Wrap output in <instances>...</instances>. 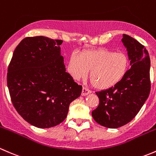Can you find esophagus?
<instances>
[{"mask_svg":"<svg viewBox=\"0 0 156 156\" xmlns=\"http://www.w3.org/2000/svg\"><path fill=\"white\" fill-rule=\"evenodd\" d=\"M89 93H91V91L89 89H88L87 88L83 87V89H82V94L81 95L83 96H86V95H89Z\"/></svg>","mask_w":156,"mask_h":156,"instance_id":"1","label":"esophagus"}]
</instances>
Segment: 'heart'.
<instances>
[{"instance_id": "1", "label": "heart", "mask_w": 156, "mask_h": 156, "mask_svg": "<svg viewBox=\"0 0 156 156\" xmlns=\"http://www.w3.org/2000/svg\"><path fill=\"white\" fill-rule=\"evenodd\" d=\"M130 61L124 52L108 49L86 51L81 58L76 54L70 56L69 70L74 80L89 77L96 89H107L119 83L129 70Z\"/></svg>"}]
</instances>
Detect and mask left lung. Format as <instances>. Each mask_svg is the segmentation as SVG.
I'll use <instances>...</instances> for the list:
<instances>
[{
    "label": "left lung",
    "mask_w": 156,
    "mask_h": 156,
    "mask_svg": "<svg viewBox=\"0 0 156 156\" xmlns=\"http://www.w3.org/2000/svg\"><path fill=\"white\" fill-rule=\"evenodd\" d=\"M130 69L115 86L95 92L99 105L92 112L100 125L118 128L132 121L146 102L150 92V58L146 48L135 38L124 34Z\"/></svg>",
    "instance_id": "8db88e82"
}]
</instances>
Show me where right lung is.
I'll return each instance as SVG.
<instances>
[{
	"label": "right lung",
	"mask_w": 156,
	"mask_h": 156,
	"mask_svg": "<svg viewBox=\"0 0 156 156\" xmlns=\"http://www.w3.org/2000/svg\"><path fill=\"white\" fill-rule=\"evenodd\" d=\"M61 40L27 37L16 46L7 70L13 106L25 121L38 128L61 124L82 86L66 72Z\"/></svg>",
	"instance_id": "right-lung-1"
}]
</instances>
